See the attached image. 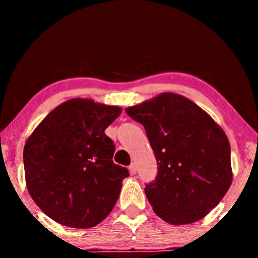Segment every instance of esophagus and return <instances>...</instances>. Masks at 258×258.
<instances>
[{
  "mask_svg": "<svg viewBox=\"0 0 258 258\" xmlns=\"http://www.w3.org/2000/svg\"><path fill=\"white\" fill-rule=\"evenodd\" d=\"M128 169H130V173L131 174H135L137 173V166H135V164H131L128 166Z\"/></svg>",
  "mask_w": 258,
  "mask_h": 258,
  "instance_id": "34e87169",
  "label": "esophagus"
}]
</instances>
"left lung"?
Wrapping results in <instances>:
<instances>
[{
    "instance_id": "left-lung-1",
    "label": "left lung",
    "mask_w": 258,
    "mask_h": 258,
    "mask_svg": "<svg viewBox=\"0 0 258 258\" xmlns=\"http://www.w3.org/2000/svg\"><path fill=\"white\" fill-rule=\"evenodd\" d=\"M126 113L146 128L158 174L145 194L154 212L173 225L191 224L216 207L232 183L224 131L183 95L165 92Z\"/></svg>"
}]
</instances>
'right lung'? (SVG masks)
I'll return each mask as SVG.
<instances>
[{"label":"right lung","instance_id":"add662e5","mask_svg":"<svg viewBox=\"0 0 258 258\" xmlns=\"http://www.w3.org/2000/svg\"><path fill=\"white\" fill-rule=\"evenodd\" d=\"M120 112L117 106L71 99L54 108L26 141L28 192L59 224L93 228L115 206L130 173L113 164L115 146L104 130Z\"/></svg>","mask_w":258,"mask_h":258}]
</instances>
